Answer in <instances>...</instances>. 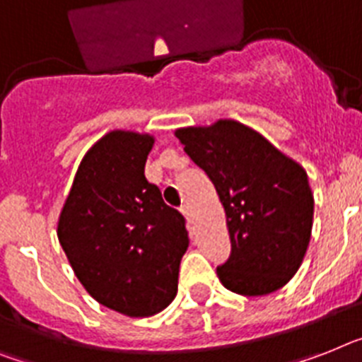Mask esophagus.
<instances>
[{
	"label": "esophagus",
	"instance_id": "esophagus-1",
	"mask_svg": "<svg viewBox=\"0 0 362 362\" xmlns=\"http://www.w3.org/2000/svg\"><path fill=\"white\" fill-rule=\"evenodd\" d=\"M181 213H183V216L187 218L188 222L192 220V211H190V207H188V205H183V207H181Z\"/></svg>",
	"mask_w": 362,
	"mask_h": 362
}]
</instances>
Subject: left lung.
<instances>
[{"label": "left lung", "mask_w": 362, "mask_h": 362, "mask_svg": "<svg viewBox=\"0 0 362 362\" xmlns=\"http://www.w3.org/2000/svg\"><path fill=\"white\" fill-rule=\"evenodd\" d=\"M175 136L213 181L226 209L231 255L216 268L218 279L242 296L286 285L313 229L315 199L305 170L240 122L183 127Z\"/></svg>", "instance_id": "obj_1"}]
</instances>
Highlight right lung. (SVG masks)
<instances>
[{
    "label": "right lung",
    "instance_id": "add662e5",
    "mask_svg": "<svg viewBox=\"0 0 362 362\" xmlns=\"http://www.w3.org/2000/svg\"><path fill=\"white\" fill-rule=\"evenodd\" d=\"M151 148L153 136L133 131L98 140L81 160L57 226L86 292L134 318L170 305L188 247L183 214L144 175Z\"/></svg>",
    "mask_w": 362,
    "mask_h": 362
}]
</instances>
